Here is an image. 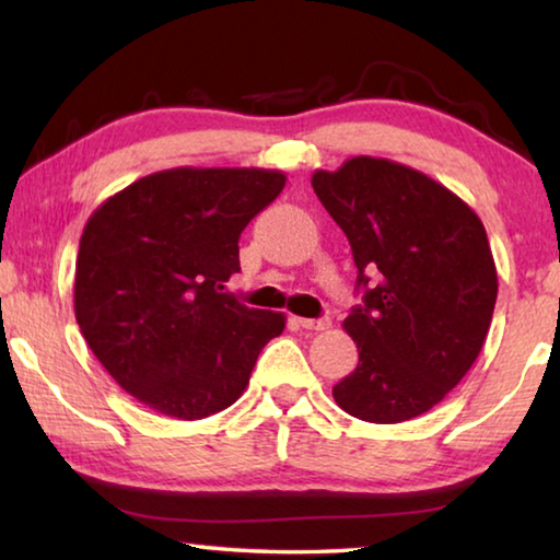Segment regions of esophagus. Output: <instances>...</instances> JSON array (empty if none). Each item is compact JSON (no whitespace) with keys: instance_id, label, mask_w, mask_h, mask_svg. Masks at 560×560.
Wrapping results in <instances>:
<instances>
[{"instance_id":"obj_1","label":"esophagus","mask_w":560,"mask_h":560,"mask_svg":"<svg viewBox=\"0 0 560 560\" xmlns=\"http://www.w3.org/2000/svg\"><path fill=\"white\" fill-rule=\"evenodd\" d=\"M299 324H301V328H306V330H326V328H330V318L328 316H324V318H299Z\"/></svg>"}]
</instances>
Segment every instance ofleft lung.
I'll return each instance as SVG.
<instances>
[{"label": "left lung", "instance_id": "8db88e82", "mask_svg": "<svg viewBox=\"0 0 560 560\" xmlns=\"http://www.w3.org/2000/svg\"><path fill=\"white\" fill-rule=\"evenodd\" d=\"M346 232L363 303L343 328L358 368L334 387L340 410L395 424L432 410L477 360L497 303L487 230L420 170L358 155L311 177Z\"/></svg>", "mask_w": 560, "mask_h": 560}]
</instances>
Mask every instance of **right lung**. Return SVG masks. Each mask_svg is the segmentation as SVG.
I'll list each match as a JSON object with an SVG mask.
<instances>
[{
  "mask_svg": "<svg viewBox=\"0 0 560 560\" xmlns=\"http://www.w3.org/2000/svg\"><path fill=\"white\" fill-rule=\"evenodd\" d=\"M287 185L279 170L175 167L140 177L89 217L73 308L93 355L160 415L202 420L240 400L287 316L224 291L240 234Z\"/></svg>",
  "mask_w": 560,
  "mask_h": 560,
  "instance_id": "1",
  "label": "right lung"
}]
</instances>
